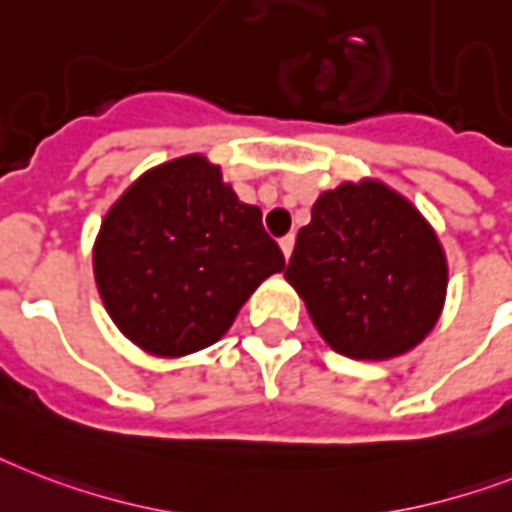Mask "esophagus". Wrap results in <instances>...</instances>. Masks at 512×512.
I'll list each match as a JSON object with an SVG mask.
<instances>
[{"label": "esophagus", "mask_w": 512, "mask_h": 512, "mask_svg": "<svg viewBox=\"0 0 512 512\" xmlns=\"http://www.w3.org/2000/svg\"><path fill=\"white\" fill-rule=\"evenodd\" d=\"M278 244H281V252H284V257L289 260V257H292V249H294V234H286Z\"/></svg>", "instance_id": "34e87169"}]
</instances>
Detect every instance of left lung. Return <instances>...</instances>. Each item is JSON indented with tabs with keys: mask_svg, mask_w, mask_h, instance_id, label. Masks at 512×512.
<instances>
[{
	"mask_svg": "<svg viewBox=\"0 0 512 512\" xmlns=\"http://www.w3.org/2000/svg\"><path fill=\"white\" fill-rule=\"evenodd\" d=\"M284 276L323 339L355 360L413 350L434 328L447 292L436 234L378 181L342 184L318 197Z\"/></svg>",
	"mask_w": 512,
	"mask_h": 512,
	"instance_id": "obj_1",
	"label": "left lung"
}]
</instances>
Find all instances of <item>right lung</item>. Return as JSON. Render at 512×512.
Returning a JSON list of instances; mask_svg holds the SVG:
<instances>
[{
	"label": "right lung",
	"mask_w": 512,
	"mask_h": 512,
	"mask_svg": "<svg viewBox=\"0 0 512 512\" xmlns=\"http://www.w3.org/2000/svg\"><path fill=\"white\" fill-rule=\"evenodd\" d=\"M284 268L260 207L239 202L199 155L144 173L112 205L94 247L107 313L160 357L218 342L257 284Z\"/></svg>",
	"instance_id": "right-lung-1"
}]
</instances>
